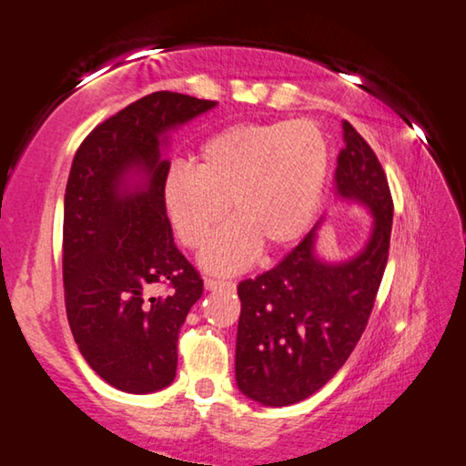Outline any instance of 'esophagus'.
<instances>
[{
	"label": "esophagus",
	"mask_w": 466,
	"mask_h": 466,
	"mask_svg": "<svg viewBox=\"0 0 466 466\" xmlns=\"http://www.w3.org/2000/svg\"><path fill=\"white\" fill-rule=\"evenodd\" d=\"M205 289H207V290L234 289V284H232V282H224V280H213V278H205Z\"/></svg>",
	"instance_id": "1"
}]
</instances>
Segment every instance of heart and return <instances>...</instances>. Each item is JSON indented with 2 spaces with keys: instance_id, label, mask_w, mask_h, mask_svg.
<instances>
[{
  "instance_id": "1",
  "label": "heart",
  "mask_w": 466,
  "mask_h": 466,
  "mask_svg": "<svg viewBox=\"0 0 466 466\" xmlns=\"http://www.w3.org/2000/svg\"><path fill=\"white\" fill-rule=\"evenodd\" d=\"M329 144L314 121L232 125L200 144L197 169L173 165L163 205L184 247L197 251L228 213L234 221L209 242L200 263L232 274L259 247L280 251L301 238L320 207Z\"/></svg>"
}]
</instances>
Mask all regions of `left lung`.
Segmentation results:
<instances>
[{"label": "left lung", "instance_id": "8db88e82", "mask_svg": "<svg viewBox=\"0 0 466 466\" xmlns=\"http://www.w3.org/2000/svg\"><path fill=\"white\" fill-rule=\"evenodd\" d=\"M345 146L335 182L341 198L374 215L360 255L324 263L314 255L316 230L268 272L238 284L236 383L263 406L297 404L339 372L366 330L383 280L393 224V198L374 150L343 121Z\"/></svg>", "mask_w": 466, "mask_h": 466}]
</instances>
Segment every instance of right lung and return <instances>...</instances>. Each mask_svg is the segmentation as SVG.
Returning <instances> with one entry per match:
<instances>
[{
  "label": "right lung",
  "mask_w": 466,
  "mask_h": 466,
  "mask_svg": "<svg viewBox=\"0 0 466 466\" xmlns=\"http://www.w3.org/2000/svg\"><path fill=\"white\" fill-rule=\"evenodd\" d=\"M213 106L148 94L96 125L73 158L62 226L66 318L86 362L121 391H158L176 379L179 329L203 295V278L173 242L161 142ZM131 170L143 184L127 189ZM157 283L167 296L149 295Z\"/></svg>",
  "instance_id": "add662e5"
}]
</instances>
